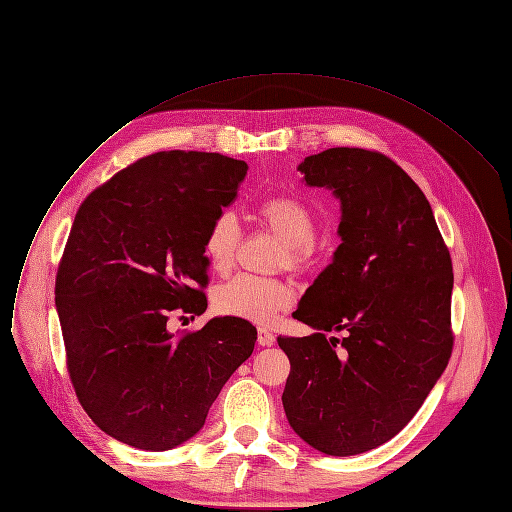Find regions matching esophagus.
Listing matches in <instances>:
<instances>
[{"label":"esophagus","mask_w":512,"mask_h":512,"mask_svg":"<svg viewBox=\"0 0 512 512\" xmlns=\"http://www.w3.org/2000/svg\"><path fill=\"white\" fill-rule=\"evenodd\" d=\"M273 343H275V335L270 333L268 328L258 326V345H262V347H270Z\"/></svg>","instance_id":"obj_1"}]
</instances>
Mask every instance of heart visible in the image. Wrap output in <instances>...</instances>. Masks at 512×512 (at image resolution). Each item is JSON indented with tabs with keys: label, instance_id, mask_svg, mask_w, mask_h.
Returning a JSON list of instances; mask_svg holds the SVG:
<instances>
[{
	"label": "heart",
	"instance_id": "b5f03b06",
	"mask_svg": "<svg viewBox=\"0 0 512 512\" xmlns=\"http://www.w3.org/2000/svg\"><path fill=\"white\" fill-rule=\"evenodd\" d=\"M256 217L283 242L281 264L291 270H306L316 260V217L312 210L291 196H270L256 208ZM239 223L235 215L221 213L204 233L202 252L219 275L229 273L235 264L239 246ZM295 299L291 283L283 279H262L252 275H237L221 283L213 293L215 310L223 316L270 324L281 312L289 310Z\"/></svg>",
	"mask_w": 512,
	"mask_h": 512
}]
</instances>
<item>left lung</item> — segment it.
Segmentation results:
<instances>
[{"label":"left lung","instance_id":"1","mask_svg":"<svg viewBox=\"0 0 512 512\" xmlns=\"http://www.w3.org/2000/svg\"><path fill=\"white\" fill-rule=\"evenodd\" d=\"M297 169L341 200V246L293 312L316 333L277 339L291 364L283 407L304 442L349 457L397 436L442 376L453 262L430 202L393 159L341 146Z\"/></svg>","mask_w":512,"mask_h":512}]
</instances>
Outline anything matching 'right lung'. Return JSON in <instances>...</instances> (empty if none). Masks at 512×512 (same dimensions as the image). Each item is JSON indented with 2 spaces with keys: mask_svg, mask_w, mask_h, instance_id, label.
Segmentation results:
<instances>
[{
  "mask_svg": "<svg viewBox=\"0 0 512 512\" xmlns=\"http://www.w3.org/2000/svg\"><path fill=\"white\" fill-rule=\"evenodd\" d=\"M246 171L219 153L163 150L115 173L78 208L55 308L76 397L119 442L159 453L190 440L254 351L248 320L213 318L182 335L167 328L175 310H206L204 233Z\"/></svg>",
  "mask_w": 512,
  "mask_h": 512,
  "instance_id": "1",
  "label": "right lung"
}]
</instances>
